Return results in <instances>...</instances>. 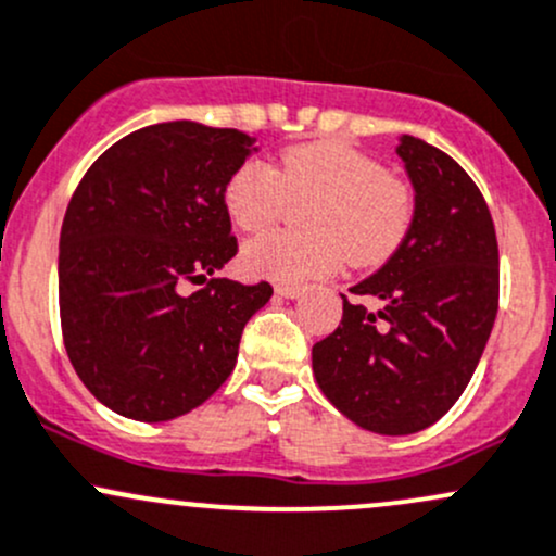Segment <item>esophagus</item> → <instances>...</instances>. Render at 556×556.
<instances>
[{"label":"esophagus","instance_id":"1","mask_svg":"<svg viewBox=\"0 0 556 556\" xmlns=\"http://www.w3.org/2000/svg\"><path fill=\"white\" fill-rule=\"evenodd\" d=\"M301 293H303V288H298V285H277L279 298H290V301H293V298H298Z\"/></svg>","mask_w":556,"mask_h":556}]
</instances>
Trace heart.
I'll return each instance as SVG.
<instances>
[{"mask_svg": "<svg viewBox=\"0 0 556 556\" xmlns=\"http://www.w3.org/2000/svg\"><path fill=\"white\" fill-rule=\"evenodd\" d=\"M288 197H312L303 210L306 233H263L242 250L244 271L271 282L325 277L349 258L376 266L396 253L416 220L410 180L386 173L376 156L338 143H301L279 165L248 160L226 180L224 204L239 231H261L279 218Z\"/></svg>", "mask_w": 556, "mask_h": 556, "instance_id": "heart-1", "label": "heart"}]
</instances>
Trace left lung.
I'll return each instance as SVG.
<instances>
[{
    "mask_svg": "<svg viewBox=\"0 0 556 556\" xmlns=\"http://www.w3.org/2000/svg\"><path fill=\"white\" fill-rule=\"evenodd\" d=\"M396 156L416 189V220L354 285L359 301L341 295V325L312 349L327 400L386 437L416 434L458 402L498 314V242L477 184L420 138L400 136Z\"/></svg>",
    "mask_w": 556,
    "mask_h": 556,
    "instance_id": "left-lung-1",
    "label": "left lung"
}]
</instances>
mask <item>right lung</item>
<instances>
[{"label":"right lung","instance_id":"right-lung-1","mask_svg":"<svg viewBox=\"0 0 556 556\" xmlns=\"http://www.w3.org/2000/svg\"><path fill=\"white\" fill-rule=\"evenodd\" d=\"M253 136L191 119L140 127L79 180L61 226L58 295L68 359L101 405L160 424L215 394L271 285L210 279L237 255L224 204Z\"/></svg>","mask_w":556,"mask_h":556}]
</instances>
